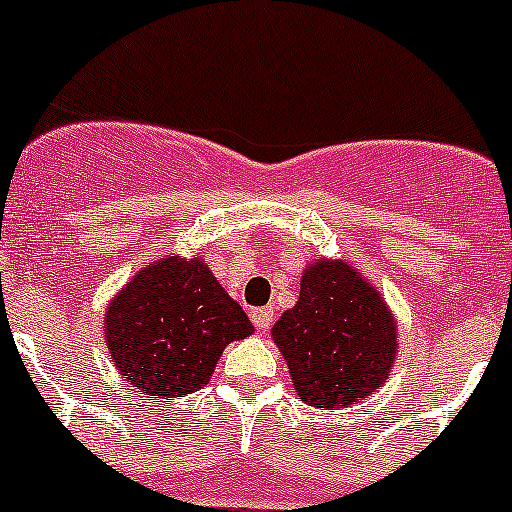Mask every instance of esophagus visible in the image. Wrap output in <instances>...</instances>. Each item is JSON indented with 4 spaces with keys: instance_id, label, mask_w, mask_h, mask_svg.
I'll return each instance as SVG.
<instances>
[{
    "instance_id": "1",
    "label": "esophagus",
    "mask_w": 512,
    "mask_h": 512,
    "mask_svg": "<svg viewBox=\"0 0 512 512\" xmlns=\"http://www.w3.org/2000/svg\"><path fill=\"white\" fill-rule=\"evenodd\" d=\"M272 319H275L272 309H255V312H252V322H255V327L260 329V332H267V329H270Z\"/></svg>"
}]
</instances>
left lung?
Returning a JSON list of instances; mask_svg holds the SVG:
<instances>
[{
	"label": "left lung",
	"mask_w": 512,
	"mask_h": 512,
	"mask_svg": "<svg viewBox=\"0 0 512 512\" xmlns=\"http://www.w3.org/2000/svg\"><path fill=\"white\" fill-rule=\"evenodd\" d=\"M299 399L314 409H344L369 399L391 376L399 324L364 272L347 260L309 262L299 299L272 327Z\"/></svg>",
	"instance_id": "left-lung-1"
}]
</instances>
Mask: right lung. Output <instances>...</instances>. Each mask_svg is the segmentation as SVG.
I'll use <instances>...</instances> for the list:
<instances>
[{
  "label": "right lung",
  "instance_id": "add662e5",
  "mask_svg": "<svg viewBox=\"0 0 512 512\" xmlns=\"http://www.w3.org/2000/svg\"><path fill=\"white\" fill-rule=\"evenodd\" d=\"M252 332L245 309L200 255L148 262L103 314L108 356L148 401L203 389L227 344Z\"/></svg>",
  "mask_w": 512,
  "mask_h": 512
}]
</instances>
